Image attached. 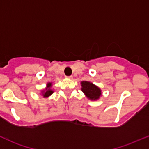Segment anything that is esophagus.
I'll return each mask as SVG.
<instances>
[{
  "instance_id": "obj_1",
  "label": "esophagus",
  "mask_w": 149,
  "mask_h": 149,
  "mask_svg": "<svg viewBox=\"0 0 149 149\" xmlns=\"http://www.w3.org/2000/svg\"><path fill=\"white\" fill-rule=\"evenodd\" d=\"M67 78H68V79H72L73 78V76H66Z\"/></svg>"
}]
</instances>
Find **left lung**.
<instances>
[{
    "label": "left lung",
    "mask_w": 149,
    "mask_h": 149,
    "mask_svg": "<svg viewBox=\"0 0 149 149\" xmlns=\"http://www.w3.org/2000/svg\"><path fill=\"white\" fill-rule=\"evenodd\" d=\"M81 86V91L91 100H96L99 99L102 95L101 90L92 83L88 81H82Z\"/></svg>",
    "instance_id": "8db88e82"
}]
</instances>
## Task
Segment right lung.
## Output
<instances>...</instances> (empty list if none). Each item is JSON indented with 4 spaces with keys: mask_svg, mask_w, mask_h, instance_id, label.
I'll list each match as a JSON object with an SVG mask.
<instances>
[{
    "mask_svg": "<svg viewBox=\"0 0 149 149\" xmlns=\"http://www.w3.org/2000/svg\"><path fill=\"white\" fill-rule=\"evenodd\" d=\"M52 83H48L47 84V88H45V90H44L42 91V95H43L44 97H48L49 96H50L52 93H54V91L51 89L52 87Z\"/></svg>",
    "mask_w": 149,
    "mask_h": 149,
    "instance_id": "obj_1",
    "label": "right lung"
}]
</instances>
